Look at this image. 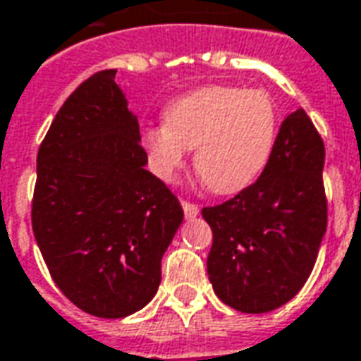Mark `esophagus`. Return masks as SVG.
Segmentation results:
<instances>
[{
	"label": "esophagus",
	"mask_w": 361,
	"mask_h": 361,
	"mask_svg": "<svg viewBox=\"0 0 361 361\" xmlns=\"http://www.w3.org/2000/svg\"><path fill=\"white\" fill-rule=\"evenodd\" d=\"M180 204H183V210H185L186 218H195V216H198V212H200V208L196 204H192V202H188V200H183Z\"/></svg>",
	"instance_id": "1"
}]
</instances>
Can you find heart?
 <instances>
[{"mask_svg":"<svg viewBox=\"0 0 361 361\" xmlns=\"http://www.w3.org/2000/svg\"><path fill=\"white\" fill-rule=\"evenodd\" d=\"M163 119V126H151L141 135L151 171L173 180L195 149L196 173L218 195L253 185L269 163L277 137V108L269 94L226 84L176 98Z\"/></svg>","mask_w":361,"mask_h":361,"instance_id":"b5f03b06","label":"heart"}]
</instances>
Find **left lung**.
Segmentation results:
<instances>
[{
  "instance_id": "left-lung-1",
  "label": "left lung",
  "mask_w": 361,
  "mask_h": 361,
  "mask_svg": "<svg viewBox=\"0 0 361 361\" xmlns=\"http://www.w3.org/2000/svg\"><path fill=\"white\" fill-rule=\"evenodd\" d=\"M322 169L324 143L299 108L281 123L259 178L202 210L212 228L208 279L228 307L261 314L302 289L326 232Z\"/></svg>"
}]
</instances>
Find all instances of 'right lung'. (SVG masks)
Wrapping results in <instances>:
<instances>
[{
	"label": "right lung",
	"instance_id": "add662e5",
	"mask_svg": "<svg viewBox=\"0 0 361 361\" xmlns=\"http://www.w3.org/2000/svg\"><path fill=\"white\" fill-rule=\"evenodd\" d=\"M96 72L62 104L37 155L33 233L52 281L100 318L141 310L161 283V259L185 212L149 173L137 116Z\"/></svg>",
	"mask_w": 361,
	"mask_h": 361
}]
</instances>
